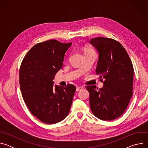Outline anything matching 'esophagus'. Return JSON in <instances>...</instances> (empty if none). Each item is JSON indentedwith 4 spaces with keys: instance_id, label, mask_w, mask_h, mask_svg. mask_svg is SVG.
<instances>
[{
    "instance_id": "34e87169",
    "label": "esophagus",
    "mask_w": 148,
    "mask_h": 148,
    "mask_svg": "<svg viewBox=\"0 0 148 148\" xmlns=\"http://www.w3.org/2000/svg\"><path fill=\"white\" fill-rule=\"evenodd\" d=\"M82 88H83V87H77L76 88V91H78L81 90L82 89Z\"/></svg>"
}]
</instances>
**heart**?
I'll list each match as a JSON object with an SVG mask.
<instances>
[{
	"mask_svg": "<svg viewBox=\"0 0 148 148\" xmlns=\"http://www.w3.org/2000/svg\"><path fill=\"white\" fill-rule=\"evenodd\" d=\"M93 51H94V50L92 49L88 48V49H86L85 50V51H84V53H88V52H93Z\"/></svg>",
	"mask_w": 148,
	"mask_h": 148,
	"instance_id": "1",
	"label": "heart"
}]
</instances>
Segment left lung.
Masks as SVG:
<instances>
[{
	"label": "left lung",
	"instance_id": "left-lung-1",
	"mask_svg": "<svg viewBox=\"0 0 148 148\" xmlns=\"http://www.w3.org/2000/svg\"><path fill=\"white\" fill-rule=\"evenodd\" d=\"M90 43L99 53L96 74L103 83L99 89L86 86L90 108L98 119L114 120L125 112L133 95L132 63L124 47L114 39L96 37L90 40Z\"/></svg>",
	"mask_w": 148,
	"mask_h": 148
}]
</instances>
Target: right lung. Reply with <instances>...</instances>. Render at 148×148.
I'll list each match as a JSON object with an SVG mask.
<instances>
[{
	"instance_id": "right-lung-1",
	"label": "right lung",
	"mask_w": 148,
	"mask_h": 148,
	"mask_svg": "<svg viewBox=\"0 0 148 148\" xmlns=\"http://www.w3.org/2000/svg\"><path fill=\"white\" fill-rule=\"evenodd\" d=\"M71 44L53 39L37 43L21 64L19 84L23 100L30 112L44 123H58L69 113L76 87L70 84L53 87V80Z\"/></svg>"
}]
</instances>
